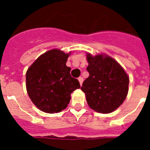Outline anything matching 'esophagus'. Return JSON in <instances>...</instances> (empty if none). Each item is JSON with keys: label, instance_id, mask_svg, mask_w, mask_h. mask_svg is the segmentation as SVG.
I'll return each mask as SVG.
<instances>
[{"label": "esophagus", "instance_id": "1", "mask_svg": "<svg viewBox=\"0 0 150 150\" xmlns=\"http://www.w3.org/2000/svg\"><path fill=\"white\" fill-rule=\"evenodd\" d=\"M78 80H79V82L80 83V86H82V82H83V78L82 77H79V79H78Z\"/></svg>", "mask_w": 150, "mask_h": 150}]
</instances>
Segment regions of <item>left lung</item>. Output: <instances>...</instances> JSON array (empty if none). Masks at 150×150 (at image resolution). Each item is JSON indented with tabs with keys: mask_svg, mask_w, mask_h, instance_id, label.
Listing matches in <instances>:
<instances>
[{
	"mask_svg": "<svg viewBox=\"0 0 150 150\" xmlns=\"http://www.w3.org/2000/svg\"><path fill=\"white\" fill-rule=\"evenodd\" d=\"M89 77L82 86L87 103L93 110L109 114L121 106L127 97L129 76L120 64L105 54H86Z\"/></svg>",
	"mask_w": 150,
	"mask_h": 150,
	"instance_id": "left-lung-1",
	"label": "left lung"
}]
</instances>
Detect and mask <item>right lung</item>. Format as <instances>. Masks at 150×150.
Wrapping results in <instances>:
<instances>
[{"mask_svg":"<svg viewBox=\"0 0 150 150\" xmlns=\"http://www.w3.org/2000/svg\"><path fill=\"white\" fill-rule=\"evenodd\" d=\"M70 54L52 49L41 54L27 70V93L42 111L54 114L64 110L71 93L80 88L79 81L71 76V68L66 65Z\"/></svg>","mask_w":150,"mask_h":150,"instance_id":"add662e5","label":"right lung"}]
</instances>
